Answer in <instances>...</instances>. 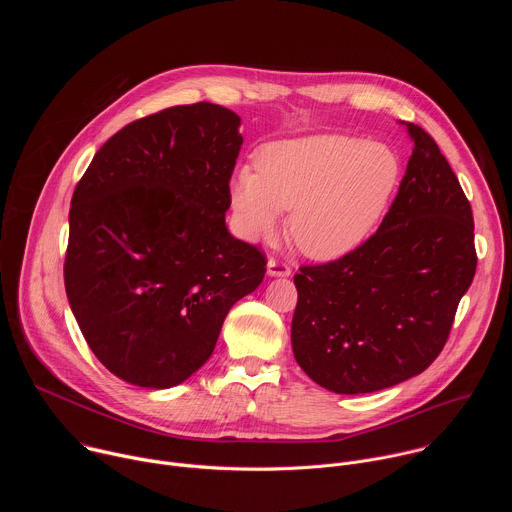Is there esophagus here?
Wrapping results in <instances>:
<instances>
[{"instance_id":"esophagus-1","label":"esophagus","mask_w":512,"mask_h":512,"mask_svg":"<svg viewBox=\"0 0 512 512\" xmlns=\"http://www.w3.org/2000/svg\"><path fill=\"white\" fill-rule=\"evenodd\" d=\"M267 273L271 277H287L291 273V267L285 263V261H279V259H269L267 261Z\"/></svg>"}]
</instances>
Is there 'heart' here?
<instances>
[{"label": "heart", "instance_id": "heart-1", "mask_svg": "<svg viewBox=\"0 0 512 512\" xmlns=\"http://www.w3.org/2000/svg\"><path fill=\"white\" fill-rule=\"evenodd\" d=\"M399 176V156L387 143L316 133L259 148L255 172L235 174L231 202L249 239L271 235L289 210L291 241L314 259H336L367 239Z\"/></svg>", "mask_w": 512, "mask_h": 512}]
</instances>
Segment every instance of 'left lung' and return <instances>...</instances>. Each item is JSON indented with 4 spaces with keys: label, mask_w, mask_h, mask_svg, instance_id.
Segmentation results:
<instances>
[{
    "label": "left lung",
    "mask_w": 512,
    "mask_h": 512,
    "mask_svg": "<svg viewBox=\"0 0 512 512\" xmlns=\"http://www.w3.org/2000/svg\"><path fill=\"white\" fill-rule=\"evenodd\" d=\"M405 127L413 154L377 233L294 275V356L332 393H373L423 373L476 273L470 202L433 137Z\"/></svg>",
    "instance_id": "obj_1"
}]
</instances>
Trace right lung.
Instances as JSON below:
<instances>
[{
    "mask_svg": "<svg viewBox=\"0 0 512 512\" xmlns=\"http://www.w3.org/2000/svg\"><path fill=\"white\" fill-rule=\"evenodd\" d=\"M239 125L204 101L141 117L72 194L68 304L105 369L131 385L170 389L194 375L233 304L265 277V255L225 225Z\"/></svg>",
    "mask_w": 512,
    "mask_h": 512,
    "instance_id": "add662e5",
    "label": "right lung"
}]
</instances>
